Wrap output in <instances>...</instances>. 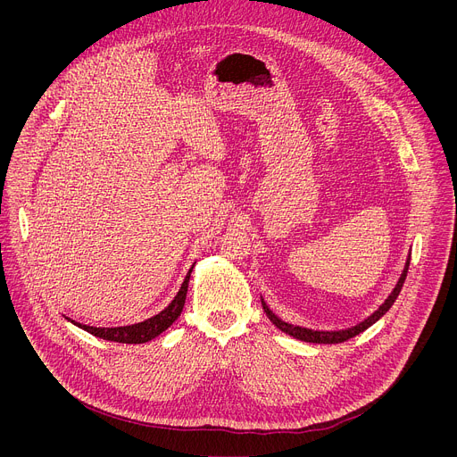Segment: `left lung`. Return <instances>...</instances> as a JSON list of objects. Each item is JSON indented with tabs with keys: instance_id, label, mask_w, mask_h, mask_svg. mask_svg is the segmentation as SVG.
Segmentation results:
<instances>
[{
	"instance_id": "obj_1",
	"label": "left lung",
	"mask_w": 457,
	"mask_h": 457,
	"mask_svg": "<svg viewBox=\"0 0 457 457\" xmlns=\"http://www.w3.org/2000/svg\"><path fill=\"white\" fill-rule=\"evenodd\" d=\"M409 264H411V256L407 258L405 270H403V273H402V277H400V280H398L395 291L388 295V298L378 307V311H374L367 320L360 321L358 325H354V328H349V329H345V331H312V329L298 328V325H291V323L280 320V318L266 305L264 298H262V307H264L268 318L277 325V328H278L282 333H286V335H289V337H293V338H296V340L309 342V344H342V342H347V340L354 338L356 335L363 333L365 329H369L372 323H376L390 307H393V303L396 302V298H398V295H400V291H402V287H403V284H405L407 271H409Z\"/></svg>"
}]
</instances>
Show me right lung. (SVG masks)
<instances>
[{"label": "right lung", "instance_id": "add662e5", "mask_svg": "<svg viewBox=\"0 0 457 457\" xmlns=\"http://www.w3.org/2000/svg\"><path fill=\"white\" fill-rule=\"evenodd\" d=\"M193 268L187 271L179 293L175 295V298L171 300V303L161 311L159 314L134 323V325H124V328H90V325H83L79 321L71 320L72 323H76L78 328L85 329L87 333L103 338V340H110V342H119V344H146L150 340H154L155 337H159L162 331H166L170 325L180 316L184 302H186V293H187V282H189V275H191Z\"/></svg>", "mask_w": 457, "mask_h": 457}]
</instances>
